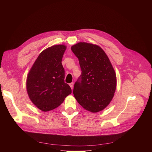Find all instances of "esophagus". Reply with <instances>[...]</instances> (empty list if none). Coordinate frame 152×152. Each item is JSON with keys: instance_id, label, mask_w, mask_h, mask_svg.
<instances>
[{"instance_id": "1", "label": "esophagus", "mask_w": 152, "mask_h": 152, "mask_svg": "<svg viewBox=\"0 0 152 152\" xmlns=\"http://www.w3.org/2000/svg\"><path fill=\"white\" fill-rule=\"evenodd\" d=\"M69 85V86H70L71 89H72V88H73V87H74V83H70Z\"/></svg>"}]
</instances>
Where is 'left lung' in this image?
Instances as JSON below:
<instances>
[{"mask_svg":"<svg viewBox=\"0 0 152 152\" xmlns=\"http://www.w3.org/2000/svg\"><path fill=\"white\" fill-rule=\"evenodd\" d=\"M71 50L78 58L82 71L73 94L84 108L96 113L106 108L116 88V75L108 56L98 45L80 42Z\"/></svg>","mask_w":152,"mask_h":152,"instance_id":"left-lung-1","label":"left lung"}]
</instances>
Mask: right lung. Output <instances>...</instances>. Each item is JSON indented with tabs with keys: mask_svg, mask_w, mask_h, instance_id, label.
<instances>
[{
	"mask_svg": "<svg viewBox=\"0 0 152 152\" xmlns=\"http://www.w3.org/2000/svg\"><path fill=\"white\" fill-rule=\"evenodd\" d=\"M66 46L54 45L39 54L27 77L26 89L31 101L43 112L59 107L71 94L65 83L61 61Z\"/></svg>",
	"mask_w": 152,
	"mask_h": 152,
	"instance_id": "obj_1",
	"label": "right lung"
}]
</instances>
